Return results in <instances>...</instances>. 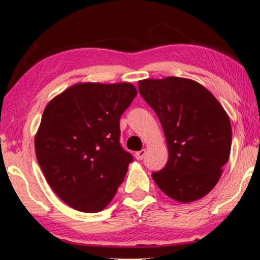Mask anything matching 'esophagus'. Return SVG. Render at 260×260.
Here are the masks:
<instances>
[{"instance_id": "esophagus-1", "label": "esophagus", "mask_w": 260, "mask_h": 260, "mask_svg": "<svg viewBox=\"0 0 260 260\" xmlns=\"http://www.w3.org/2000/svg\"><path fill=\"white\" fill-rule=\"evenodd\" d=\"M145 155H146V149H142V150H139V152H136L135 158L137 160H142L143 158H145Z\"/></svg>"}]
</instances>
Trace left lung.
<instances>
[{
  "label": "left lung",
  "mask_w": 260,
  "mask_h": 260,
  "mask_svg": "<svg viewBox=\"0 0 260 260\" xmlns=\"http://www.w3.org/2000/svg\"><path fill=\"white\" fill-rule=\"evenodd\" d=\"M139 90L158 115L168 143V164L152 175L156 185L178 203L204 198L218 183L229 160V115L193 79H143L139 82Z\"/></svg>",
  "instance_id": "8db88e82"
}]
</instances>
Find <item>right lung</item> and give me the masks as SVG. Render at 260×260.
Listing matches in <instances>:
<instances>
[{
  "instance_id": "add662e5",
  "label": "right lung",
  "mask_w": 260,
  "mask_h": 260,
  "mask_svg": "<svg viewBox=\"0 0 260 260\" xmlns=\"http://www.w3.org/2000/svg\"><path fill=\"white\" fill-rule=\"evenodd\" d=\"M130 83H77L52 99L35 136L48 184L63 203L100 212L123 183L130 153L119 143V119L135 96Z\"/></svg>"
}]
</instances>
